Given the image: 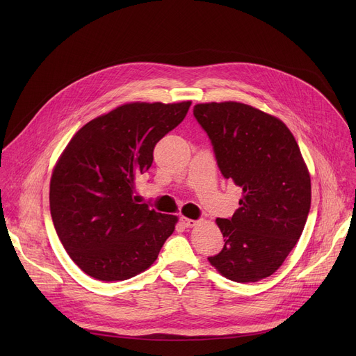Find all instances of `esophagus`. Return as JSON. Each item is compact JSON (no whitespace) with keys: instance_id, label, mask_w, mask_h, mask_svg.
<instances>
[{"instance_id":"esophagus-1","label":"esophagus","mask_w":356,"mask_h":356,"mask_svg":"<svg viewBox=\"0 0 356 356\" xmlns=\"http://www.w3.org/2000/svg\"><path fill=\"white\" fill-rule=\"evenodd\" d=\"M180 220H181V223H183V225H184L186 228H193V227L196 225V223H197V220L189 219V218H184V216H181Z\"/></svg>"}]
</instances>
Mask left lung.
Returning a JSON list of instances; mask_svg holds the SVG:
<instances>
[{
  "label": "left lung",
  "mask_w": 356,
  "mask_h": 356,
  "mask_svg": "<svg viewBox=\"0 0 356 356\" xmlns=\"http://www.w3.org/2000/svg\"><path fill=\"white\" fill-rule=\"evenodd\" d=\"M219 170L242 189L232 218H218L222 251L209 263L236 283L275 273L294 248L310 211L307 167L283 121L239 102L197 104Z\"/></svg>",
  "instance_id": "1"
}]
</instances>
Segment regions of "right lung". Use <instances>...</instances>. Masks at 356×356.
<instances>
[{
	"label": "right lung",
	"mask_w": 356,
	"mask_h": 356,
	"mask_svg": "<svg viewBox=\"0 0 356 356\" xmlns=\"http://www.w3.org/2000/svg\"><path fill=\"white\" fill-rule=\"evenodd\" d=\"M191 101L134 102L83 125L50 180V213L66 252L101 282L147 270L177 218L138 203L134 180L153 163L156 144L188 114Z\"/></svg>",
	"instance_id": "add662e5"
}]
</instances>
